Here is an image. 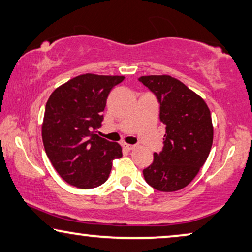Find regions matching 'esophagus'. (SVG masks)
I'll return each mask as SVG.
<instances>
[{
    "instance_id": "34e87169",
    "label": "esophagus",
    "mask_w": 252,
    "mask_h": 252,
    "mask_svg": "<svg viewBox=\"0 0 252 252\" xmlns=\"http://www.w3.org/2000/svg\"><path fill=\"white\" fill-rule=\"evenodd\" d=\"M122 147L125 148L126 150H127V152H130V150H132V149L136 148V146L130 145V144H126V142H125V144H122Z\"/></svg>"
}]
</instances>
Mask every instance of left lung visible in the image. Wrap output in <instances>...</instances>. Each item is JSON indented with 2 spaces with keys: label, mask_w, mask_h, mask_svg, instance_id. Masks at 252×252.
Wrapping results in <instances>:
<instances>
[{
  "label": "left lung",
  "mask_w": 252,
  "mask_h": 252,
  "mask_svg": "<svg viewBox=\"0 0 252 252\" xmlns=\"http://www.w3.org/2000/svg\"><path fill=\"white\" fill-rule=\"evenodd\" d=\"M159 103V119L165 125L164 147L154 153L152 165L142 171L154 189L181 190L196 178L213 145L214 129L205 100L171 76L139 78Z\"/></svg>",
  "instance_id": "left-lung-1"
}]
</instances>
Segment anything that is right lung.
Instances as JSON below:
<instances>
[{
    "mask_svg": "<svg viewBox=\"0 0 252 252\" xmlns=\"http://www.w3.org/2000/svg\"><path fill=\"white\" fill-rule=\"evenodd\" d=\"M123 76L86 73L51 94L42 125L45 152L65 182L92 189L106 181L112 162L122 157L118 142L96 134L102 126L108 94Z\"/></svg>",
    "mask_w": 252,
    "mask_h": 252,
    "instance_id": "add662e5",
    "label": "right lung"
}]
</instances>
